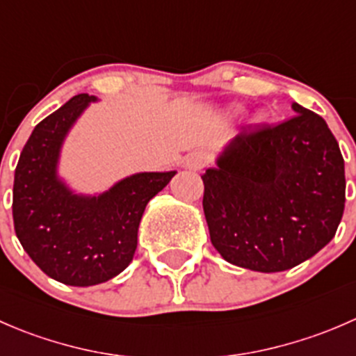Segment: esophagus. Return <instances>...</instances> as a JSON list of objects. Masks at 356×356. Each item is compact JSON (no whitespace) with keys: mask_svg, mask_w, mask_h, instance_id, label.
<instances>
[{"mask_svg":"<svg viewBox=\"0 0 356 356\" xmlns=\"http://www.w3.org/2000/svg\"><path fill=\"white\" fill-rule=\"evenodd\" d=\"M208 161H210V156H208L207 152H193L191 155L188 156V160H186V165H188V168H191V170H201V168H204L208 165Z\"/></svg>","mask_w":356,"mask_h":356,"instance_id":"esophagus-1","label":"esophagus"}]
</instances>
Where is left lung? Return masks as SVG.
Wrapping results in <instances>:
<instances>
[{
    "mask_svg": "<svg viewBox=\"0 0 356 356\" xmlns=\"http://www.w3.org/2000/svg\"><path fill=\"white\" fill-rule=\"evenodd\" d=\"M293 110L284 122L243 129L201 175L211 245L238 267H296L331 241L343 217L339 145L321 115Z\"/></svg>",
    "mask_w": 356,
    "mask_h": 356,
    "instance_id": "left-lung-1",
    "label": "left lung"
}]
</instances>
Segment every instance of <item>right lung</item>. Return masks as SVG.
Returning a JSON list of instances; mask_svg holds the SVG:
<instances>
[{"mask_svg":"<svg viewBox=\"0 0 356 356\" xmlns=\"http://www.w3.org/2000/svg\"><path fill=\"white\" fill-rule=\"evenodd\" d=\"M95 96L77 95L39 122L25 143L13 181L17 238L35 265L68 286H95L132 261L145 208L175 172H145L99 196L72 195L56 177L63 138Z\"/></svg>","mask_w":356,"mask_h":356,"instance_id":"add662e5","label":"right lung"}]
</instances>
